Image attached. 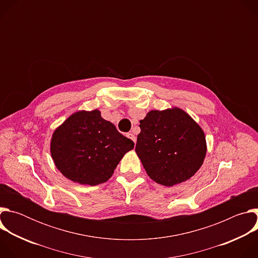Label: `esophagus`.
<instances>
[{"instance_id":"1","label":"esophagus","mask_w":258,"mask_h":258,"mask_svg":"<svg viewBox=\"0 0 258 258\" xmlns=\"http://www.w3.org/2000/svg\"><path fill=\"white\" fill-rule=\"evenodd\" d=\"M126 137H127L128 139H131L133 142H135V143H136V141H137V137H136L133 133H127V134H126Z\"/></svg>"}]
</instances>
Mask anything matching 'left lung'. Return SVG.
<instances>
[{
    "label": "left lung",
    "mask_w": 258,
    "mask_h": 258,
    "mask_svg": "<svg viewBox=\"0 0 258 258\" xmlns=\"http://www.w3.org/2000/svg\"><path fill=\"white\" fill-rule=\"evenodd\" d=\"M140 127L136 153L157 183L178 185L202 166L207 151L205 134L182 109L151 110L140 120Z\"/></svg>",
    "instance_id": "1"
}]
</instances>
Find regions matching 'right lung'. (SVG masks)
Wrapping results in <instances>:
<instances>
[{"instance_id":"add662e5","label":"right lung","mask_w":258,"mask_h":258,"mask_svg":"<svg viewBox=\"0 0 258 258\" xmlns=\"http://www.w3.org/2000/svg\"><path fill=\"white\" fill-rule=\"evenodd\" d=\"M134 142L122 136L101 111L80 110L53 133L50 144L57 169L80 185L96 186L107 181Z\"/></svg>"}]
</instances>
